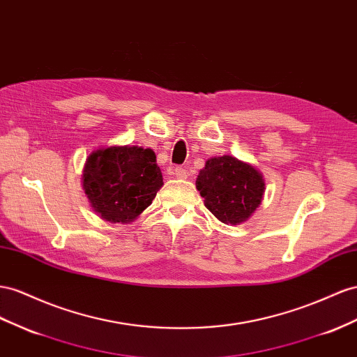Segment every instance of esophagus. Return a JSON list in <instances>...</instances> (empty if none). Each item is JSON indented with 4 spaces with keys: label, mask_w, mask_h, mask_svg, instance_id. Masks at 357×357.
Listing matches in <instances>:
<instances>
[{
    "label": "esophagus",
    "mask_w": 357,
    "mask_h": 357,
    "mask_svg": "<svg viewBox=\"0 0 357 357\" xmlns=\"http://www.w3.org/2000/svg\"><path fill=\"white\" fill-rule=\"evenodd\" d=\"M174 174H176L177 178H186V177H188L186 169L181 168V167H176V168H174Z\"/></svg>",
    "instance_id": "esophagus-1"
}]
</instances>
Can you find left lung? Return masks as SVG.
Returning a JSON list of instances; mask_svg holds the SVG:
<instances>
[{
	"instance_id": "left-lung-1",
	"label": "left lung",
	"mask_w": 357,
	"mask_h": 357,
	"mask_svg": "<svg viewBox=\"0 0 357 357\" xmlns=\"http://www.w3.org/2000/svg\"><path fill=\"white\" fill-rule=\"evenodd\" d=\"M195 185L204 198V206L227 225L248 220L264 195L261 172L228 155L210 158Z\"/></svg>"
}]
</instances>
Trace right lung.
<instances>
[{
    "instance_id": "1",
    "label": "right lung",
    "mask_w": 357,
    "mask_h": 357,
    "mask_svg": "<svg viewBox=\"0 0 357 357\" xmlns=\"http://www.w3.org/2000/svg\"><path fill=\"white\" fill-rule=\"evenodd\" d=\"M162 185L155 151L137 146L94 150L82 174V188L93 210L111 224L137 219Z\"/></svg>"
}]
</instances>
